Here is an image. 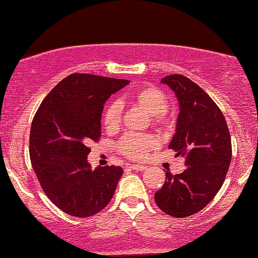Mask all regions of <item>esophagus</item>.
I'll list each match as a JSON object with an SVG mask.
<instances>
[{
    "instance_id": "esophagus-1",
    "label": "esophagus",
    "mask_w": 258,
    "mask_h": 258,
    "mask_svg": "<svg viewBox=\"0 0 258 258\" xmlns=\"http://www.w3.org/2000/svg\"><path fill=\"white\" fill-rule=\"evenodd\" d=\"M130 168H132L133 171H137V172H145L147 171V167L143 165H131Z\"/></svg>"
}]
</instances>
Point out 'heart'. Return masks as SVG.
Listing matches in <instances>:
<instances>
[{
	"label": "heart",
	"mask_w": 258,
	"mask_h": 258,
	"mask_svg": "<svg viewBox=\"0 0 258 258\" xmlns=\"http://www.w3.org/2000/svg\"><path fill=\"white\" fill-rule=\"evenodd\" d=\"M131 101L143 109L151 116V123L156 127L166 130L169 126V119L166 116L168 108V98L163 91L154 86H142L133 94ZM121 119V106L119 102L109 103L103 112V126L108 132L118 130ZM157 140L152 135L130 133L120 140L118 149L124 156L131 159L142 160L151 150L157 147Z\"/></svg>",
	"instance_id": "obj_1"
}]
</instances>
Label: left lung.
Segmentation results:
<instances>
[{
	"label": "left lung",
	"mask_w": 258,
	"mask_h": 258,
	"mask_svg": "<svg viewBox=\"0 0 258 258\" xmlns=\"http://www.w3.org/2000/svg\"><path fill=\"white\" fill-rule=\"evenodd\" d=\"M175 94L178 115L168 148L185 158L181 174L167 171L163 187L155 194L161 211L173 217L194 215L220 191L231 163V138L223 113L195 82L182 75L160 81Z\"/></svg>",
	"instance_id": "1"
}]
</instances>
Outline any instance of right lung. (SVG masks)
<instances>
[{
  "label": "right lung",
  "instance_id": "1",
  "mask_svg": "<svg viewBox=\"0 0 258 258\" xmlns=\"http://www.w3.org/2000/svg\"><path fill=\"white\" fill-rule=\"evenodd\" d=\"M128 83L73 74L53 87L34 117L29 138L33 169L49 199L68 215L92 216L115 194L123 168L92 169L87 145L101 135L104 103Z\"/></svg>",
  "mask_w": 258,
  "mask_h": 258
}]
</instances>
